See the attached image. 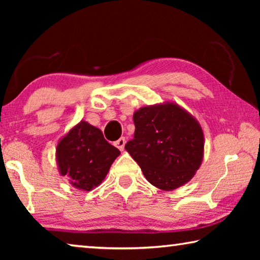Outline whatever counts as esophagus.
I'll list each match as a JSON object with an SVG mask.
<instances>
[{
  "label": "esophagus",
  "mask_w": 260,
  "mask_h": 260,
  "mask_svg": "<svg viewBox=\"0 0 260 260\" xmlns=\"http://www.w3.org/2000/svg\"><path fill=\"white\" fill-rule=\"evenodd\" d=\"M125 143H126L125 138H120L114 144H116V147L119 149L120 151H122V150H124V148H125Z\"/></svg>",
  "instance_id": "esophagus-1"
}]
</instances>
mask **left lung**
Wrapping results in <instances>:
<instances>
[{"label":"left lung","mask_w":260,"mask_h":260,"mask_svg":"<svg viewBox=\"0 0 260 260\" xmlns=\"http://www.w3.org/2000/svg\"><path fill=\"white\" fill-rule=\"evenodd\" d=\"M133 120L134 139L125 149L148 181L166 191L190 181L204 156V133L199 120L171 101L140 108Z\"/></svg>","instance_id":"obj_1"}]
</instances>
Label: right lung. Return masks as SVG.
Masks as SVG:
<instances>
[{
	"mask_svg": "<svg viewBox=\"0 0 260 260\" xmlns=\"http://www.w3.org/2000/svg\"><path fill=\"white\" fill-rule=\"evenodd\" d=\"M119 155L120 151L104 139L102 131L85 120L74 125L56 147L59 174L83 191L93 190L102 183Z\"/></svg>",
	"mask_w": 260,
	"mask_h": 260,
	"instance_id": "add662e5",
	"label": "right lung"
}]
</instances>
